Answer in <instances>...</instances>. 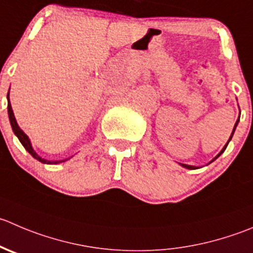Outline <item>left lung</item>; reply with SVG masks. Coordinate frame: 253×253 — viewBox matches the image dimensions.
Here are the masks:
<instances>
[{
	"mask_svg": "<svg viewBox=\"0 0 253 253\" xmlns=\"http://www.w3.org/2000/svg\"><path fill=\"white\" fill-rule=\"evenodd\" d=\"M239 120H240V117H239ZM239 120H237V121H236V124H235V127H234V131H232L231 136H230V139H231V138H232V134H234V132H235V128H236L237 124H239ZM230 139H229V142H230ZM229 142H227V143H226V144H225V147H224V148H222V149H221V152H220V153H219V154H217V156H216V157H215V158H214V159H212V161H215V159H216V158H217V157H219V156H220V154H221V153H222V152H224V151H225V149H226V147H227V144H229ZM212 161H211V162H212ZM211 162H210V163H211ZM181 166H183V167H184V168H188V169H197V168H195V167H193V166H188V164H181Z\"/></svg>",
	"mask_w": 253,
	"mask_h": 253,
	"instance_id": "8db88e82",
	"label": "left lung"
}]
</instances>
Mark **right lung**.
Wrapping results in <instances>:
<instances>
[{
  "mask_svg": "<svg viewBox=\"0 0 253 253\" xmlns=\"http://www.w3.org/2000/svg\"><path fill=\"white\" fill-rule=\"evenodd\" d=\"M7 99H8V95H7ZM7 109H8V117H9V122H11V126H12V129H13L14 134H16L17 137H18L19 142L22 143V146L24 147V148L28 151V153L31 154L33 158H36L37 161L42 162V163H45V164H56V163H60V162H64V161H46V159H43L41 158V157L38 156V154L34 152V149L32 148V144H31V141H29V138L27 137V134L24 133L23 131H22L21 128H19V126L17 125V121L16 119H14V115H13V111H12V106L11 104H9V99H8V106H7Z\"/></svg>",
  "mask_w": 253,
  "mask_h": 253,
  "instance_id": "1",
  "label": "right lung"
}]
</instances>
